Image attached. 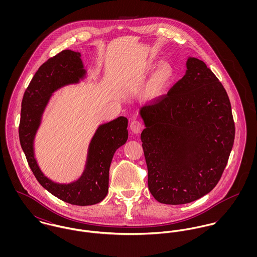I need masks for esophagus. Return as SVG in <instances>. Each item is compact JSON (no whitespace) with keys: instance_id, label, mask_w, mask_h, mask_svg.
<instances>
[{"instance_id":"obj_1","label":"esophagus","mask_w":257,"mask_h":257,"mask_svg":"<svg viewBox=\"0 0 257 257\" xmlns=\"http://www.w3.org/2000/svg\"><path fill=\"white\" fill-rule=\"evenodd\" d=\"M143 126L144 124L140 119H134L130 124V128L134 134H139L143 130Z\"/></svg>"}]
</instances>
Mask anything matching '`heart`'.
<instances>
[{"mask_svg":"<svg viewBox=\"0 0 257 257\" xmlns=\"http://www.w3.org/2000/svg\"><path fill=\"white\" fill-rule=\"evenodd\" d=\"M149 68H151V66H149ZM174 75V69L169 63L160 64L147 84L146 90L147 96L155 97L161 94L173 81Z\"/></svg>","mask_w":257,"mask_h":257,"instance_id":"b5f03b06","label":"heart"}]
</instances>
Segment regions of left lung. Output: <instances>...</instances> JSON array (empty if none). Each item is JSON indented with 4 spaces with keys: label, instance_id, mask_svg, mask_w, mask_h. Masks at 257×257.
<instances>
[{
    "label": "left lung",
    "instance_id": "obj_1",
    "mask_svg": "<svg viewBox=\"0 0 257 257\" xmlns=\"http://www.w3.org/2000/svg\"><path fill=\"white\" fill-rule=\"evenodd\" d=\"M141 115L154 199L182 205L211 192L226 166L235 128L226 91L206 63L190 57L183 78L146 105Z\"/></svg>",
    "mask_w": 257,
    "mask_h": 257
}]
</instances>
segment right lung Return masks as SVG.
<instances>
[{
  "label": "right lung",
  "instance_id": "right-lung-1",
  "mask_svg": "<svg viewBox=\"0 0 257 257\" xmlns=\"http://www.w3.org/2000/svg\"><path fill=\"white\" fill-rule=\"evenodd\" d=\"M80 56L79 52L63 50L38 68L24 94L19 137L28 163L43 188L71 205L89 206L100 203L108 194L113 153L127 140L126 117L119 116L98 128L90 145L86 170L76 182H52L42 174L34 155L35 135L50 95L64 85L78 82L85 74Z\"/></svg>",
  "mask_w": 257,
  "mask_h": 257
}]
</instances>
